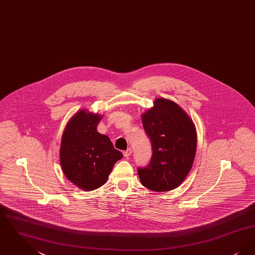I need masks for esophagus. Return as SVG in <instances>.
Segmentation results:
<instances>
[{"mask_svg": "<svg viewBox=\"0 0 255 255\" xmlns=\"http://www.w3.org/2000/svg\"><path fill=\"white\" fill-rule=\"evenodd\" d=\"M131 154H132V149H131V148H129V149H127L126 151L123 152V156H124L125 158H128L129 156H131Z\"/></svg>", "mask_w": 255, "mask_h": 255, "instance_id": "esophagus-1", "label": "esophagus"}]
</instances>
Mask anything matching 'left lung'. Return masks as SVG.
<instances>
[{"instance_id":"obj_1","label":"left lung","mask_w":255,"mask_h":255,"mask_svg":"<svg viewBox=\"0 0 255 255\" xmlns=\"http://www.w3.org/2000/svg\"><path fill=\"white\" fill-rule=\"evenodd\" d=\"M150 138L152 157L149 164L137 168L143 186L166 192L182 184L194 161L197 133L188 115L175 102L157 98L154 107L142 116Z\"/></svg>"}]
</instances>
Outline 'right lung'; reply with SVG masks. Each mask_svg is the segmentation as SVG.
I'll use <instances>...</instances> for the list:
<instances>
[{"label":"right lung","mask_w":255,"mask_h":255,"mask_svg":"<svg viewBox=\"0 0 255 255\" xmlns=\"http://www.w3.org/2000/svg\"><path fill=\"white\" fill-rule=\"evenodd\" d=\"M101 116L85 109L77 112L62 135L60 164L70 182L85 191L107 182L115 163L122 158L109 137L97 132Z\"/></svg>","instance_id":"add662e5"}]
</instances>
